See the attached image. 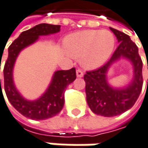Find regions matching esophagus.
I'll list each match as a JSON object with an SVG mask.
<instances>
[{"label":"esophagus","instance_id":"obj_1","mask_svg":"<svg viewBox=\"0 0 148 148\" xmlns=\"http://www.w3.org/2000/svg\"><path fill=\"white\" fill-rule=\"evenodd\" d=\"M77 77H83V71L82 70H77Z\"/></svg>","mask_w":148,"mask_h":148}]
</instances>
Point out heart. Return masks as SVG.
<instances>
[{
	"mask_svg": "<svg viewBox=\"0 0 148 148\" xmlns=\"http://www.w3.org/2000/svg\"><path fill=\"white\" fill-rule=\"evenodd\" d=\"M114 44V36L108 30H85L71 34L65 40L69 55L81 58V64L89 69L103 65L110 57Z\"/></svg>",
	"mask_w": 148,
	"mask_h": 148,
	"instance_id": "1",
	"label": "heart"
}]
</instances>
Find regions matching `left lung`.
I'll use <instances>...</instances> for the list:
<instances>
[{
  "instance_id": "obj_1",
  "label": "left lung",
  "mask_w": 148,
  "mask_h": 148,
  "mask_svg": "<svg viewBox=\"0 0 148 148\" xmlns=\"http://www.w3.org/2000/svg\"><path fill=\"white\" fill-rule=\"evenodd\" d=\"M110 30L116 36L119 46L109 61L99 68L87 71L84 75L88 104L94 114L112 117L130 110L136 102L143 88V61L138 48L130 37L113 27ZM121 58L129 59L133 65L134 77L131 83L123 89H114L107 82L108 67Z\"/></svg>"
}]
</instances>
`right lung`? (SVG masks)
<instances>
[{"label":"right lung","instance_id":"obj_1","mask_svg":"<svg viewBox=\"0 0 148 148\" xmlns=\"http://www.w3.org/2000/svg\"><path fill=\"white\" fill-rule=\"evenodd\" d=\"M60 25L41 23L23 32L8 48V57L4 66V88L9 102L20 114L32 120L42 121L56 116L63 109L64 93L67 86L76 79V69L57 71L45 92L36 100L25 99L16 90L12 72L16 57L22 49L35 43L41 35H49L60 32ZM1 87V78H0ZM2 92V91H1Z\"/></svg>","mask_w":148,"mask_h":148}]
</instances>
